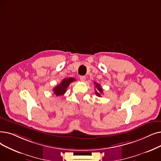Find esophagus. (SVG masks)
<instances>
[{
	"mask_svg": "<svg viewBox=\"0 0 161 161\" xmlns=\"http://www.w3.org/2000/svg\"><path fill=\"white\" fill-rule=\"evenodd\" d=\"M80 80H81V81H84L86 80V76H84V75H81V76L80 77Z\"/></svg>",
	"mask_w": 161,
	"mask_h": 161,
	"instance_id": "obj_1",
	"label": "esophagus"
}]
</instances>
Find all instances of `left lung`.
<instances>
[{"mask_svg": "<svg viewBox=\"0 0 161 161\" xmlns=\"http://www.w3.org/2000/svg\"><path fill=\"white\" fill-rule=\"evenodd\" d=\"M94 84H95V87H97V90H95V93L96 95L98 97H101V94L103 93V89L101 87V86L99 84V83L94 82Z\"/></svg>", "mask_w": 161, "mask_h": 161, "instance_id": "8db88e82", "label": "left lung"}]
</instances>
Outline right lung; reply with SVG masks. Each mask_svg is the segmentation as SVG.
<instances>
[{
  "label": "right lung",
  "instance_id": "add662e5",
  "mask_svg": "<svg viewBox=\"0 0 161 161\" xmlns=\"http://www.w3.org/2000/svg\"><path fill=\"white\" fill-rule=\"evenodd\" d=\"M75 81V80L73 78H65L62 81L60 84L57 85L53 89V93L57 96H60L64 95L66 92L68 87L70 84V83Z\"/></svg>",
  "mask_w": 161,
  "mask_h": 161
}]
</instances>
